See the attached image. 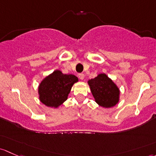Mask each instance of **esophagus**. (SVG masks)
Here are the masks:
<instances>
[{
	"label": "esophagus",
	"instance_id": "esophagus-1",
	"mask_svg": "<svg viewBox=\"0 0 156 156\" xmlns=\"http://www.w3.org/2000/svg\"><path fill=\"white\" fill-rule=\"evenodd\" d=\"M78 76H79V78H80L81 80H84V78H85V75L83 74V73H80V74L78 75Z\"/></svg>",
	"mask_w": 156,
	"mask_h": 156
}]
</instances>
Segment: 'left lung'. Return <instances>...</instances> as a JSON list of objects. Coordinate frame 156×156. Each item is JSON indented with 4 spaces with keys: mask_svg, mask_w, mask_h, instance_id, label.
Segmentation results:
<instances>
[{
    "mask_svg": "<svg viewBox=\"0 0 156 156\" xmlns=\"http://www.w3.org/2000/svg\"><path fill=\"white\" fill-rule=\"evenodd\" d=\"M91 92L95 102L104 108L115 107L120 98V90L106 73H99L88 80Z\"/></svg>",
    "mask_w": 156,
    "mask_h": 156,
    "instance_id": "obj_1",
    "label": "left lung"
}]
</instances>
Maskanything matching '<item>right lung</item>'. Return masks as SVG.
I'll return each instance as SVG.
<instances>
[{
    "label": "right lung",
    "mask_w": 156,
    "mask_h": 156,
    "mask_svg": "<svg viewBox=\"0 0 156 156\" xmlns=\"http://www.w3.org/2000/svg\"><path fill=\"white\" fill-rule=\"evenodd\" d=\"M79 79L73 74H64L55 70L46 76L39 84V100L46 107L58 108L67 99L73 84Z\"/></svg>",
    "instance_id": "1"
}]
</instances>
